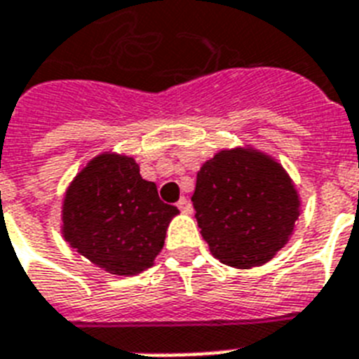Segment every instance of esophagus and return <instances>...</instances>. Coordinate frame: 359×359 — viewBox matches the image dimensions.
<instances>
[{"instance_id":"esophagus-1","label":"esophagus","mask_w":359,"mask_h":359,"mask_svg":"<svg viewBox=\"0 0 359 359\" xmlns=\"http://www.w3.org/2000/svg\"><path fill=\"white\" fill-rule=\"evenodd\" d=\"M177 207H179L180 212H184V214H190L191 212V203L186 199V197H180V201L177 203Z\"/></svg>"}]
</instances>
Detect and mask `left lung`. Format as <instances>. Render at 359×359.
Segmentation results:
<instances>
[{
  "label": "left lung",
  "instance_id": "left-lung-1",
  "mask_svg": "<svg viewBox=\"0 0 359 359\" xmlns=\"http://www.w3.org/2000/svg\"><path fill=\"white\" fill-rule=\"evenodd\" d=\"M191 201L210 253L235 268L270 261L289 242L300 216L287 171L253 149L219 151L203 163Z\"/></svg>",
  "mask_w": 359,
  "mask_h": 359
}]
</instances>
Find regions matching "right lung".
Here are the masks:
<instances>
[{
  "instance_id": "right-lung-1",
  "label": "right lung",
  "mask_w": 359,
  "mask_h": 359,
  "mask_svg": "<svg viewBox=\"0 0 359 359\" xmlns=\"http://www.w3.org/2000/svg\"><path fill=\"white\" fill-rule=\"evenodd\" d=\"M179 208L158 197L134 158L104 152L76 175L63 201V236L86 259L115 276L154 264Z\"/></svg>"
}]
</instances>
